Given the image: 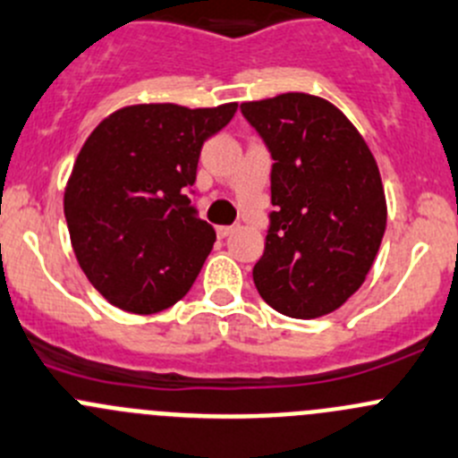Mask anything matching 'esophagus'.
<instances>
[{"label": "esophagus", "instance_id": "esophagus-1", "mask_svg": "<svg viewBox=\"0 0 458 458\" xmlns=\"http://www.w3.org/2000/svg\"><path fill=\"white\" fill-rule=\"evenodd\" d=\"M234 230H237V225H219V228H216V234L224 239V237H228V234H233Z\"/></svg>", "mask_w": 458, "mask_h": 458}]
</instances>
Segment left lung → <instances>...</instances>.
Instances as JSON below:
<instances>
[{
  "label": "left lung",
  "instance_id": "obj_1",
  "mask_svg": "<svg viewBox=\"0 0 458 458\" xmlns=\"http://www.w3.org/2000/svg\"><path fill=\"white\" fill-rule=\"evenodd\" d=\"M242 114L273 158L268 234L252 279L297 319L340 309L365 282L387 225L383 181L360 131L328 100L282 93Z\"/></svg>",
  "mask_w": 458,
  "mask_h": 458
}]
</instances>
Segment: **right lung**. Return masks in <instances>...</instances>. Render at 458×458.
<instances>
[{"mask_svg": "<svg viewBox=\"0 0 458 458\" xmlns=\"http://www.w3.org/2000/svg\"><path fill=\"white\" fill-rule=\"evenodd\" d=\"M234 111L237 102L131 105L84 140L64 190V216L80 268L106 301L149 315L192 288L216 234L197 216L188 188L203 143Z\"/></svg>", "mask_w": 458, "mask_h": 458, "instance_id": "add662e5", "label": "right lung"}]
</instances>
